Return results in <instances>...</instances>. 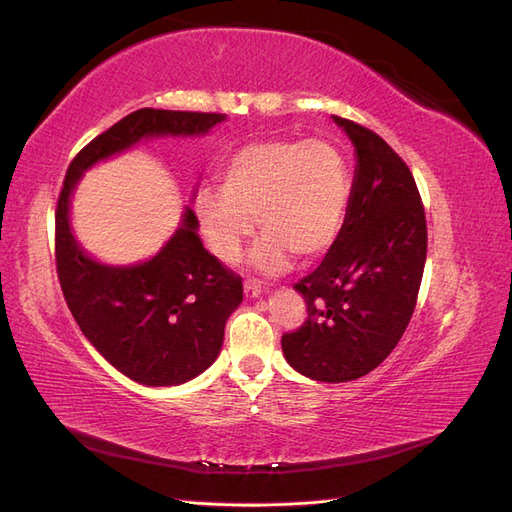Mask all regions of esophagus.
I'll return each mask as SVG.
<instances>
[{
    "instance_id": "esophagus-1",
    "label": "esophagus",
    "mask_w": 512,
    "mask_h": 512,
    "mask_svg": "<svg viewBox=\"0 0 512 512\" xmlns=\"http://www.w3.org/2000/svg\"><path fill=\"white\" fill-rule=\"evenodd\" d=\"M243 290H245V297L247 299H254V297H258V294L262 292V284L256 280V277H247Z\"/></svg>"
}]
</instances>
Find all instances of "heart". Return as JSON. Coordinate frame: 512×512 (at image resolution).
Returning a JSON list of instances; mask_svg holds the SVG:
<instances>
[{
    "label": "heart",
    "mask_w": 512,
    "mask_h": 512,
    "mask_svg": "<svg viewBox=\"0 0 512 512\" xmlns=\"http://www.w3.org/2000/svg\"><path fill=\"white\" fill-rule=\"evenodd\" d=\"M348 198V164L335 145L273 138L232 153L222 190L200 192L196 211L213 252L230 265L241 258L258 218L265 237L254 250V265L280 271L288 252L309 260L329 250Z\"/></svg>",
    "instance_id": "heart-1"
}]
</instances>
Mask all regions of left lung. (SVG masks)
<instances>
[{"label": "left lung", "mask_w": 512, "mask_h": 512, "mask_svg": "<svg viewBox=\"0 0 512 512\" xmlns=\"http://www.w3.org/2000/svg\"><path fill=\"white\" fill-rule=\"evenodd\" d=\"M356 151L346 218L320 265L294 284L307 305L282 335L286 361L320 382H348L393 352L414 314L427 222L408 164L361 123L333 117Z\"/></svg>", "instance_id": "left-lung-1"}]
</instances>
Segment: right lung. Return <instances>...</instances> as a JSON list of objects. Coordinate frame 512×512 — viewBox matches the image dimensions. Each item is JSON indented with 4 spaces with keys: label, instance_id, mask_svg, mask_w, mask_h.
Segmentation results:
<instances>
[{
    "label": "right lung",
    "instance_id": "add662e5",
    "mask_svg": "<svg viewBox=\"0 0 512 512\" xmlns=\"http://www.w3.org/2000/svg\"><path fill=\"white\" fill-rule=\"evenodd\" d=\"M224 117L138 108L76 153L61 185L55 209L61 292L83 335L134 382L173 386L205 371L220 354L226 320L243 299L241 277L205 250L190 207L158 256L134 267L100 265L72 237L70 194L83 170L143 136L205 134Z\"/></svg>",
    "mask_w": 512,
    "mask_h": 512
}]
</instances>
